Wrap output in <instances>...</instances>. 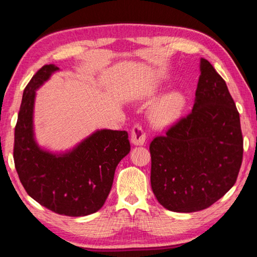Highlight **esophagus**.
<instances>
[{
  "label": "esophagus",
  "instance_id": "esophagus-1",
  "mask_svg": "<svg viewBox=\"0 0 257 257\" xmlns=\"http://www.w3.org/2000/svg\"><path fill=\"white\" fill-rule=\"evenodd\" d=\"M146 137L147 135L145 133L144 128L142 127L141 124H135L134 128L132 130V141L133 145H144L145 142H146Z\"/></svg>",
  "mask_w": 257,
  "mask_h": 257
}]
</instances>
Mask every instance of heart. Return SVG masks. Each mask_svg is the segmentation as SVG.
<instances>
[{"mask_svg": "<svg viewBox=\"0 0 257 257\" xmlns=\"http://www.w3.org/2000/svg\"><path fill=\"white\" fill-rule=\"evenodd\" d=\"M186 105V98L180 92L163 95L150 110V120L155 127H165L180 118Z\"/></svg>", "mask_w": 257, "mask_h": 257, "instance_id": "heart-1", "label": "heart"}]
</instances>
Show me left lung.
Wrapping results in <instances>:
<instances>
[{
  "label": "left lung",
  "mask_w": 257,
  "mask_h": 257,
  "mask_svg": "<svg viewBox=\"0 0 257 257\" xmlns=\"http://www.w3.org/2000/svg\"><path fill=\"white\" fill-rule=\"evenodd\" d=\"M199 68L193 110L150 145L152 190L173 212L202 211L219 201L242 161L240 119L227 84L207 60Z\"/></svg>",
  "instance_id": "obj_1"
}]
</instances>
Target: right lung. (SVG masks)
Listing matches in <instances>:
<instances>
[{"instance_id":"1","label":"right lung","mask_w":257,"mask_h":257,"mask_svg":"<svg viewBox=\"0 0 257 257\" xmlns=\"http://www.w3.org/2000/svg\"><path fill=\"white\" fill-rule=\"evenodd\" d=\"M58 70L46 64L26 86L15 129V165L24 188L37 203L61 215L85 216L104 205L130 143L127 132L102 129L66 153L41 149L34 137L36 89Z\"/></svg>"}]
</instances>
